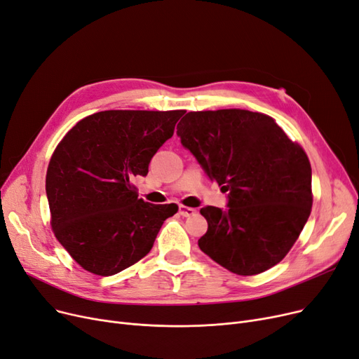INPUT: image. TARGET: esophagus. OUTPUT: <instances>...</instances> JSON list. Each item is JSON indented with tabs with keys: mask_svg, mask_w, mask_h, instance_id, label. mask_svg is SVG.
<instances>
[{
	"mask_svg": "<svg viewBox=\"0 0 359 359\" xmlns=\"http://www.w3.org/2000/svg\"><path fill=\"white\" fill-rule=\"evenodd\" d=\"M179 212H180V215H183V217H191V215H195V214H196V210H195V208H191V207L180 205V207H179Z\"/></svg>",
	"mask_w": 359,
	"mask_h": 359,
	"instance_id": "1",
	"label": "esophagus"
}]
</instances>
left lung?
Segmentation results:
<instances>
[{"instance_id": "obj_1", "label": "left lung", "mask_w": 359, "mask_h": 359, "mask_svg": "<svg viewBox=\"0 0 359 359\" xmlns=\"http://www.w3.org/2000/svg\"><path fill=\"white\" fill-rule=\"evenodd\" d=\"M177 135L229 192L227 211L201 208L208 222L201 251L239 276L274 267L298 241L313 207L304 148L273 117L241 108L191 111Z\"/></svg>"}]
</instances>
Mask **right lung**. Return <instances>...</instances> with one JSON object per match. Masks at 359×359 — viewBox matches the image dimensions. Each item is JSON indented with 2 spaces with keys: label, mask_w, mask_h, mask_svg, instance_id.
<instances>
[{
  "label": "right lung",
  "mask_w": 359,
  "mask_h": 359,
  "mask_svg": "<svg viewBox=\"0 0 359 359\" xmlns=\"http://www.w3.org/2000/svg\"><path fill=\"white\" fill-rule=\"evenodd\" d=\"M184 110H108L61 139L46 170L51 229L79 266L113 276L144 258L163 223L179 210L137 198L133 180L173 136Z\"/></svg>",
  "instance_id": "add662e5"
}]
</instances>
